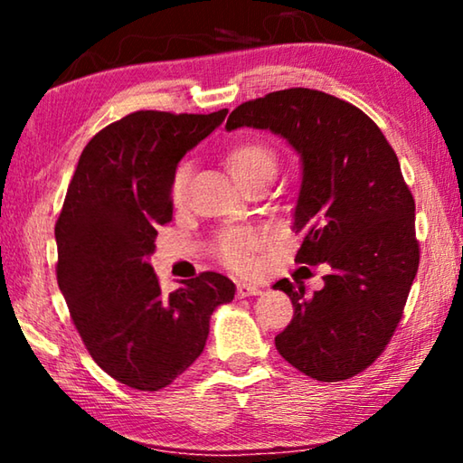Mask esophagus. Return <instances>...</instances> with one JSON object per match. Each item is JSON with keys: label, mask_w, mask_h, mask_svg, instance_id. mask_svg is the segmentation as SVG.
Returning a JSON list of instances; mask_svg holds the SVG:
<instances>
[{"label": "esophagus", "mask_w": 463, "mask_h": 463, "mask_svg": "<svg viewBox=\"0 0 463 463\" xmlns=\"http://www.w3.org/2000/svg\"><path fill=\"white\" fill-rule=\"evenodd\" d=\"M257 294H261V288H260V286L245 284V281H241V284H237V296H239V298L257 296Z\"/></svg>", "instance_id": "obj_1"}]
</instances>
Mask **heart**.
Returning a JSON list of instances; mask_svg holds the SVG:
<instances>
[{
  "label": "heart",
  "mask_w": 463,
  "mask_h": 463,
  "mask_svg": "<svg viewBox=\"0 0 463 463\" xmlns=\"http://www.w3.org/2000/svg\"><path fill=\"white\" fill-rule=\"evenodd\" d=\"M224 165L231 171L234 182L247 187L255 184H271L278 174V155L271 145L260 138H245L234 143L224 155ZM187 182H190V165L182 163L171 177V200L182 202ZM260 234L249 229H229L218 234L214 241L216 257L232 271H249L253 268L255 250L260 249Z\"/></svg>",
  "instance_id": "b5f03b06"
}]
</instances>
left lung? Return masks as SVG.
<instances>
[{
	"label": "left lung",
	"mask_w": 463,
	"mask_h": 463,
	"mask_svg": "<svg viewBox=\"0 0 463 463\" xmlns=\"http://www.w3.org/2000/svg\"><path fill=\"white\" fill-rule=\"evenodd\" d=\"M241 127L269 128L300 153L296 261L328 268L312 296L302 281L273 286L294 304L279 355L320 382L354 378L386 349L419 269L414 198L394 148L362 109L308 88L245 101L226 120Z\"/></svg>",
	"instance_id": "8db88e82"
}]
</instances>
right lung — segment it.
I'll use <instances>...</instances> for the list:
<instances>
[{"mask_svg": "<svg viewBox=\"0 0 463 463\" xmlns=\"http://www.w3.org/2000/svg\"><path fill=\"white\" fill-rule=\"evenodd\" d=\"M229 109H138L85 145L54 224L57 281L77 333L101 370L143 392L167 388L203 351L210 315L234 284L203 271L163 294L148 257L171 222V177Z\"/></svg>", "mask_w": 463, "mask_h": 463, "instance_id": "obj_1", "label": "right lung"}]
</instances>
